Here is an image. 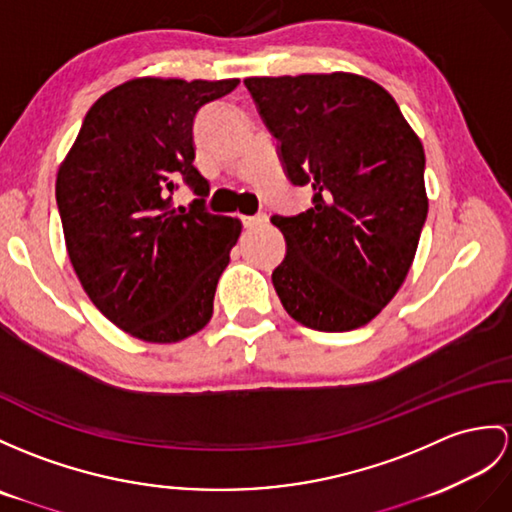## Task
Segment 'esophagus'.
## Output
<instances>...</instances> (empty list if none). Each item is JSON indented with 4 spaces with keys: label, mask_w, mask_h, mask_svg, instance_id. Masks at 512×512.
Wrapping results in <instances>:
<instances>
[{
    "label": "esophagus",
    "mask_w": 512,
    "mask_h": 512,
    "mask_svg": "<svg viewBox=\"0 0 512 512\" xmlns=\"http://www.w3.org/2000/svg\"><path fill=\"white\" fill-rule=\"evenodd\" d=\"M265 223H267V215L243 217V226H245V228H258V226H265Z\"/></svg>",
    "instance_id": "34e87169"
}]
</instances>
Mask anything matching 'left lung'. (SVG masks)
<instances>
[{
	"mask_svg": "<svg viewBox=\"0 0 512 512\" xmlns=\"http://www.w3.org/2000/svg\"><path fill=\"white\" fill-rule=\"evenodd\" d=\"M293 184L313 208L273 215L286 256L271 273L295 321L356 330L382 313L413 265L428 217L426 154L389 91L358 73L247 78Z\"/></svg>",
	"mask_w": 512,
	"mask_h": 512,
	"instance_id": "obj_1",
	"label": "left lung"
}]
</instances>
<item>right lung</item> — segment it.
<instances>
[{
  "instance_id": "right-lung-1",
  "label": "right lung",
  "mask_w": 512,
  "mask_h": 512,
  "mask_svg": "<svg viewBox=\"0 0 512 512\" xmlns=\"http://www.w3.org/2000/svg\"><path fill=\"white\" fill-rule=\"evenodd\" d=\"M239 80L132 78L104 93L60 162L56 202L84 293L134 339L178 343L213 317L217 282L241 219L202 208L193 119ZM200 195L172 206L175 182Z\"/></svg>"
}]
</instances>
